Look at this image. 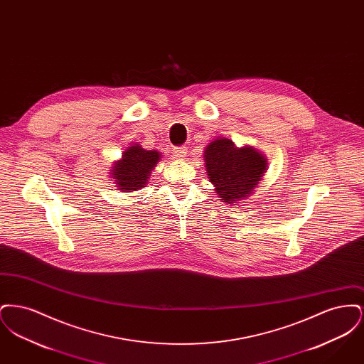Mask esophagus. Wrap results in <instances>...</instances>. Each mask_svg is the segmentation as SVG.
<instances>
[{"instance_id": "34e87169", "label": "esophagus", "mask_w": 364, "mask_h": 364, "mask_svg": "<svg viewBox=\"0 0 364 364\" xmlns=\"http://www.w3.org/2000/svg\"><path fill=\"white\" fill-rule=\"evenodd\" d=\"M173 156L174 158H178V159L184 158V156H187V147H184V146L176 147L173 150Z\"/></svg>"}]
</instances>
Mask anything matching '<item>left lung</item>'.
<instances>
[{
	"mask_svg": "<svg viewBox=\"0 0 364 364\" xmlns=\"http://www.w3.org/2000/svg\"><path fill=\"white\" fill-rule=\"evenodd\" d=\"M203 158L215 193L229 205L251 195L267 169V161L258 150L251 146L239 149L225 138L208 143Z\"/></svg>",
	"mask_w": 364,
	"mask_h": 364,
	"instance_id": "obj_1",
	"label": "left lung"
}]
</instances>
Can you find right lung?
Listing matches in <instances>:
<instances>
[{"label": "right lung", "instance_id": "add662e5", "mask_svg": "<svg viewBox=\"0 0 364 364\" xmlns=\"http://www.w3.org/2000/svg\"><path fill=\"white\" fill-rule=\"evenodd\" d=\"M161 154L153 150H144L134 144L128 147L120 161L114 162L112 178H114L120 191H138L147 184L151 171L156 168Z\"/></svg>", "mask_w": 364, "mask_h": 364}]
</instances>
